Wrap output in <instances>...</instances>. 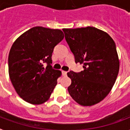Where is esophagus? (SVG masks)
Masks as SVG:
<instances>
[{
  "mask_svg": "<svg viewBox=\"0 0 130 130\" xmlns=\"http://www.w3.org/2000/svg\"><path fill=\"white\" fill-rule=\"evenodd\" d=\"M66 74H67V72L65 71H62V75H63L64 76H66Z\"/></svg>",
  "mask_w": 130,
  "mask_h": 130,
  "instance_id": "obj_1",
  "label": "esophagus"
}]
</instances>
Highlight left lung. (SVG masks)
<instances>
[{
  "label": "left lung",
  "instance_id": "8db88e82",
  "mask_svg": "<svg viewBox=\"0 0 130 130\" xmlns=\"http://www.w3.org/2000/svg\"><path fill=\"white\" fill-rule=\"evenodd\" d=\"M75 62L83 64L80 73L70 71L69 94L85 107L98 104L109 93L118 76L120 62L113 39L94 27L63 29Z\"/></svg>",
  "mask_w": 130,
  "mask_h": 130
}]
</instances>
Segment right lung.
<instances>
[{"label": "right lung", "mask_w": 130, "mask_h": 130, "mask_svg": "<svg viewBox=\"0 0 130 130\" xmlns=\"http://www.w3.org/2000/svg\"><path fill=\"white\" fill-rule=\"evenodd\" d=\"M64 37L63 32L37 26L15 40L8 57L10 80L18 95L32 105L50 98L61 72L52 69L54 47ZM47 63L45 68L43 63Z\"/></svg>", "instance_id": "obj_1"}]
</instances>
